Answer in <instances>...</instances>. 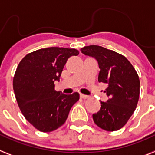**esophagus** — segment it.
I'll return each mask as SVG.
<instances>
[{"mask_svg":"<svg viewBox=\"0 0 155 155\" xmlns=\"http://www.w3.org/2000/svg\"><path fill=\"white\" fill-rule=\"evenodd\" d=\"M80 97L81 98V99H83V100H86V99H89V96L84 95V94H81Z\"/></svg>","mask_w":155,"mask_h":155,"instance_id":"esophagus-1","label":"esophagus"}]
</instances>
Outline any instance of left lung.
Returning <instances> with one entry per match:
<instances>
[{
    "label": "left lung",
    "instance_id": "1",
    "mask_svg": "<svg viewBox=\"0 0 155 155\" xmlns=\"http://www.w3.org/2000/svg\"><path fill=\"white\" fill-rule=\"evenodd\" d=\"M85 55L97 60L98 81L107 84V102L101 101V109L93 114V121L108 131H118L135 112L139 98L140 81L131 63L120 54L101 46L90 45L81 49Z\"/></svg>",
    "mask_w": 155,
    "mask_h": 155
}]
</instances>
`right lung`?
<instances>
[{
	"label": "right lung",
	"mask_w": 155,
	"mask_h": 155,
	"mask_svg": "<svg viewBox=\"0 0 155 155\" xmlns=\"http://www.w3.org/2000/svg\"><path fill=\"white\" fill-rule=\"evenodd\" d=\"M73 48L48 47L28 54L13 78V90L27 120L42 132L53 131L66 122L79 94L66 95L54 89L66 61L78 55Z\"/></svg>",
	"instance_id": "add662e5"
}]
</instances>
